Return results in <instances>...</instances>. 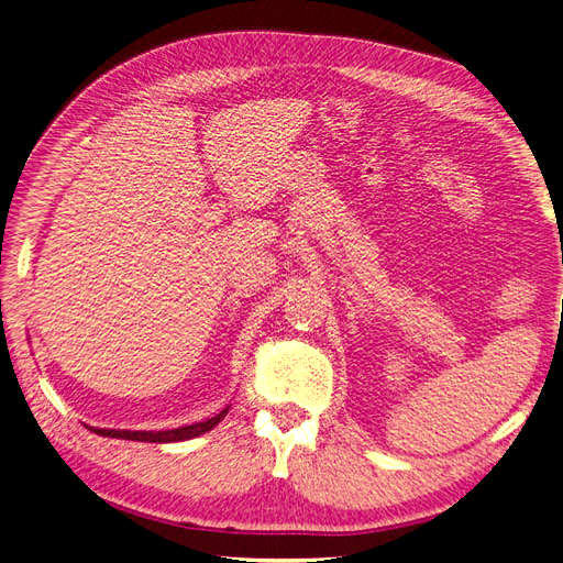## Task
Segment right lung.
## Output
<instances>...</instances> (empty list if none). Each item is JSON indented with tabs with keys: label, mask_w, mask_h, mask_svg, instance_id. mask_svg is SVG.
Returning <instances> with one entry per match:
<instances>
[{
	"label": "right lung",
	"mask_w": 563,
	"mask_h": 563,
	"mask_svg": "<svg viewBox=\"0 0 563 563\" xmlns=\"http://www.w3.org/2000/svg\"><path fill=\"white\" fill-rule=\"evenodd\" d=\"M230 407H225L221 413H216V417L200 421V423H192V426H181L175 430H158V432H144V430H108V428H89L91 432L101 434V437H112V439H131V442H154V444H167V442H184V439H192L198 434L209 432L211 428H216L225 419Z\"/></svg>",
	"instance_id": "right-lung-1"
}]
</instances>
